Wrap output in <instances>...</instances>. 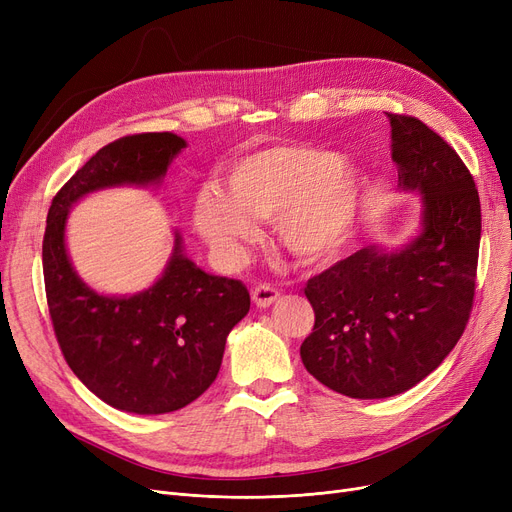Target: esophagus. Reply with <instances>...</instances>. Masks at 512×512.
<instances>
[{
	"instance_id": "1",
	"label": "esophagus",
	"mask_w": 512,
	"mask_h": 512,
	"mask_svg": "<svg viewBox=\"0 0 512 512\" xmlns=\"http://www.w3.org/2000/svg\"><path fill=\"white\" fill-rule=\"evenodd\" d=\"M251 297H253V303H255L259 309H265V307L274 305V303L280 299V292H278V288H274L272 284H257V286L253 288V292H251Z\"/></svg>"
}]
</instances>
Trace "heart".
<instances>
[{
    "instance_id": "1",
    "label": "heart",
    "mask_w": 512,
    "mask_h": 512,
    "mask_svg": "<svg viewBox=\"0 0 512 512\" xmlns=\"http://www.w3.org/2000/svg\"><path fill=\"white\" fill-rule=\"evenodd\" d=\"M367 195L355 159L309 145L249 153L228 170V188L205 184L195 199L201 236L226 259L240 257L257 220H274L282 245L301 259H328L353 238Z\"/></svg>"
}]
</instances>
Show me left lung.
Listing matches in <instances>:
<instances>
[{"label": "left lung", "mask_w": 512, "mask_h": 512, "mask_svg": "<svg viewBox=\"0 0 512 512\" xmlns=\"http://www.w3.org/2000/svg\"><path fill=\"white\" fill-rule=\"evenodd\" d=\"M398 188L421 195L405 247L369 245L313 276L307 371L351 398H388L427 378L459 342L475 294L481 205L456 151L413 116L388 114Z\"/></svg>", "instance_id": "8db88e82"}]
</instances>
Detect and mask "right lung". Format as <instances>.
Listing matches in <instances>:
<instances>
[{"label":"right lung","instance_id":"1","mask_svg":"<svg viewBox=\"0 0 512 512\" xmlns=\"http://www.w3.org/2000/svg\"><path fill=\"white\" fill-rule=\"evenodd\" d=\"M184 147L172 132L105 145L60 188L47 213L43 278L53 332L76 378L126 413H172L199 398L218 378L230 330L249 313V290L203 272L174 232L172 257L153 286L130 297L101 294L74 272L66 220L89 193L159 184Z\"/></svg>","mask_w":512,"mask_h":512}]
</instances>
